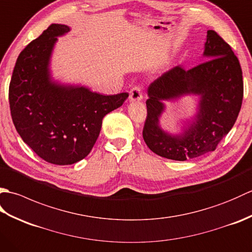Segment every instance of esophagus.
<instances>
[{
	"instance_id": "1",
	"label": "esophagus",
	"mask_w": 252,
	"mask_h": 252,
	"mask_svg": "<svg viewBox=\"0 0 252 252\" xmlns=\"http://www.w3.org/2000/svg\"><path fill=\"white\" fill-rule=\"evenodd\" d=\"M130 99L132 101H138L143 99V93L141 87H134L130 91Z\"/></svg>"
}]
</instances>
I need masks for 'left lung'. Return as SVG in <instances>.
<instances>
[{
    "instance_id": "1",
    "label": "left lung",
    "mask_w": 252,
    "mask_h": 252,
    "mask_svg": "<svg viewBox=\"0 0 252 252\" xmlns=\"http://www.w3.org/2000/svg\"><path fill=\"white\" fill-rule=\"evenodd\" d=\"M207 62L189 70L176 66L149 84L143 138L159 156L185 161L213 152L231 131L243 103V71L236 55L216 31L208 30L203 54ZM200 96L196 114L172 135L159 126L164 100Z\"/></svg>"
}]
</instances>
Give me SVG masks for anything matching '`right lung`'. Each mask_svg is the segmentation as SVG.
<instances>
[{
  "label": "right lung",
  "mask_w": 252,
  "mask_h": 252,
  "mask_svg": "<svg viewBox=\"0 0 252 252\" xmlns=\"http://www.w3.org/2000/svg\"><path fill=\"white\" fill-rule=\"evenodd\" d=\"M69 31L70 27L53 24L25 47L8 92L10 114L20 137L40 158L60 165L87 157L99 135L103 118L129 96L103 95L53 79V50L57 37Z\"/></svg>",
  "instance_id": "add662e5"
}]
</instances>
